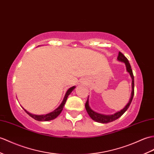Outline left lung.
<instances>
[{
    "mask_svg": "<svg viewBox=\"0 0 154 154\" xmlns=\"http://www.w3.org/2000/svg\"><path fill=\"white\" fill-rule=\"evenodd\" d=\"M117 60L120 61V62L125 63V64L126 66L127 72H128V73L130 74V75L132 78V92H131V98L129 100V102H128V103L126 105V106L123 109H121V111H119V112H117L116 113H114L113 115L106 116V115H103V114L96 113L91 108V107L89 106V104H88V96L87 100L85 103V108L89 116L91 117V119L96 121V122L101 123H108L109 122H112V121L117 119L118 118H119L125 112H126L127 109L128 108V107H129V106L131 105L132 100H133V96H134V75L133 73V71H132V69H131V66L127 58L121 52H119V55L117 56Z\"/></svg>",
    "mask_w": 154,
    "mask_h": 154,
    "instance_id": "1",
    "label": "left lung"
}]
</instances>
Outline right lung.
Masks as SVG:
<instances>
[{
  "label": "right lung",
  "instance_id": "add662e5",
  "mask_svg": "<svg viewBox=\"0 0 154 154\" xmlns=\"http://www.w3.org/2000/svg\"><path fill=\"white\" fill-rule=\"evenodd\" d=\"M75 88V86H74V87L69 88L68 90H67V91L66 92V95H65V96H64L63 101H62V103H61V104L59 106L58 108H56L54 111H53L52 112H51V113H49L48 114H46V115H39V116L38 115H33V114H31L30 113H29L27 111H26L23 108V109L25 110V112H26L29 116L31 117L32 118H33L34 119L37 120V121H51V120H52V119H54L55 118L58 117L60 114V113L62 112V111L63 108V106H64V105H65L67 99V97H68V96L71 94V92L73 91V90Z\"/></svg>",
  "mask_w": 154,
  "mask_h": 154
}]
</instances>
